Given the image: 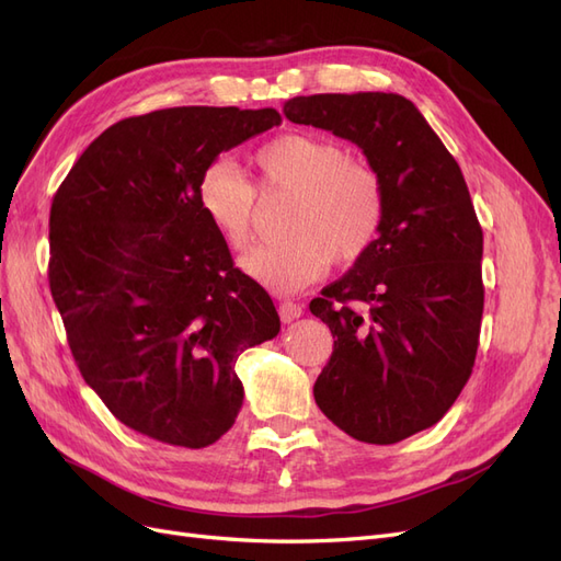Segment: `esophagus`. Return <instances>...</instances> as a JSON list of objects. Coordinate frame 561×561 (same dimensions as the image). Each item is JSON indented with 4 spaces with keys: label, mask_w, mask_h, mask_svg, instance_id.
I'll list each match as a JSON object with an SVG mask.
<instances>
[{
    "label": "esophagus",
    "mask_w": 561,
    "mask_h": 561,
    "mask_svg": "<svg viewBox=\"0 0 561 561\" xmlns=\"http://www.w3.org/2000/svg\"><path fill=\"white\" fill-rule=\"evenodd\" d=\"M301 313H304V309L299 307V304H295V301H283L280 307H278V316H280L283 322H293V320H297Z\"/></svg>",
    "instance_id": "34e87169"
}]
</instances>
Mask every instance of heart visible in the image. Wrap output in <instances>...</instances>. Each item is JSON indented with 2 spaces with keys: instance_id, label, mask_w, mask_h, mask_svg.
<instances>
[{
  "instance_id": "heart-1",
  "label": "heart",
  "mask_w": 561,
  "mask_h": 561,
  "mask_svg": "<svg viewBox=\"0 0 561 561\" xmlns=\"http://www.w3.org/2000/svg\"><path fill=\"white\" fill-rule=\"evenodd\" d=\"M262 192L295 194L285 239L252 250L245 274L271 293H297L336 264H355L377 243L383 225V186L367 163L348 159L336 142L287 133L254 154ZM198 206L225 243L243 252L252 243L257 192L236 163L217 159L198 180Z\"/></svg>"
}]
</instances>
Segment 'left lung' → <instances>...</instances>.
Returning <instances> with one entry per match:
<instances>
[{
  "instance_id": "obj_1",
  "label": "left lung",
  "mask_w": 561,
  "mask_h": 561,
  "mask_svg": "<svg viewBox=\"0 0 561 561\" xmlns=\"http://www.w3.org/2000/svg\"><path fill=\"white\" fill-rule=\"evenodd\" d=\"M283 114L358 145L381 180L377 243L309 304L334 336L313 398L360 443H400L447 414L478 355L482 227L463 173L398 93L297 95Z\"/></svg>"
}]
</instances>
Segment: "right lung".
Returning <instances> with one entry per match:
<instances>
[{"label":"right lung","mask_w":561,"mask_h":561,"mask_svg":"<svg viewBox=\"0 0 561 561\" xmlns=\"http://www.w3.org/2000/svg\"><path fill=\"white\" fill-rule=\"evenodd\" d=\"M276 110L171 107L87 147L50 203L48 285L75 363L107 410L165 445L201 449L243 404L239 355L274 339V301L233 266L198 206L222 151Z\"/></svg>","instance_id":"right-lung-1"}]
</instances>
